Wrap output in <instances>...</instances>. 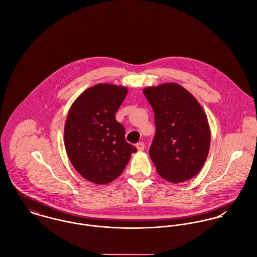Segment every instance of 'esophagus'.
<instances>
[{"label":"esophagus","instance_id":"34e87169","mask_svg":"<svg viewBox=\"0 0 257 257\" xmlns=\"http://www.w3.org/2000/svg\"><path fill=\"white\" fill-rule=\"evenodd\" d=\"M136 148L138 149V151H140V152H143L144 150H145V144L143 142H139L137 145H136Z\"/></svg>","mask_w":257,"mask_h":257}]
</instances>
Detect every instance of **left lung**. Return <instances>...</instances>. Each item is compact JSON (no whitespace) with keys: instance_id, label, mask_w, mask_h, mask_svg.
<instances>
[{"instance_id":"8db88e82","label":"left lung","mask_w":257,"mask_h":257,"mask_svg":"<svg viewBox=\"0 0 257 257\" xmlns=\"http://www.w3.org/2000/svg\"><path fill=\"white\" fill-rule=\"evenodd\" d=\"M143 92L150 102L156 135L149 150L158 173L172 183L187 181L203 168L211 131L197 99L183 86L166 83Z\"/></svg>"}]
</instances>
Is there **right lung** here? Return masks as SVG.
<instances>
[{"mask_svg": "<svg viewBox=\"0 0 257 257\" xmlns=\"http://www.w3.org/2000/svg\"><path fill=\"white\" fill-rule=\"evenodd\" d=\"M128 92L127 87L97 84L73 102L65 123L67 155L85 179L106 184L117 178L137 149L126 142L125 128L115 113Z\"/></svg>", "mask_w": 257, "mask_h": 257, "instance_id": "obj_1", "label": "right lung"}]
</instances>
